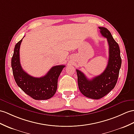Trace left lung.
<instances>
[{"label": "left lung", "mask_w": 134, "mask_h": 134, "mask_svg": "<svg viewBox=\"0 0 134 134\" xmlns=\"http://www.w3.org/2000/svg\"><path fill=\"white\" fill-rule=\"evenodd\" d=\"M100 32L106 37L109 44V61L107 67L100 75L89 80L82 71L76 70L78 87L85 97L98 99L112 90L118 80L122 59L118 44L113 38L110 32L106 28L99 27Z\"/></svg>", "instance_id": "8db88e82"}]
</instances>
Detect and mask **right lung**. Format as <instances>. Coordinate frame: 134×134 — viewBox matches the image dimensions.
<instances>
[{
	"instance_id": "add662e5",
	"label": "right lung",
	"mask_w": 134,
	"mask_h": 134,
	"mask_svg": "<svg viewBox=\"0 0 134 134\" xmlns=\"http://www.w3.org/2000/svg\"><path fill=\"white\" fill-rule=\"evenodd\" d=\"M22 40L15 45L11 59V66L15 82L24 93L34 99H49L56 93L58 77L65 66H53L44 76L40 78L29 75L22 69L20 62L19 52Z\"/></svg>"
}]
</instances>
